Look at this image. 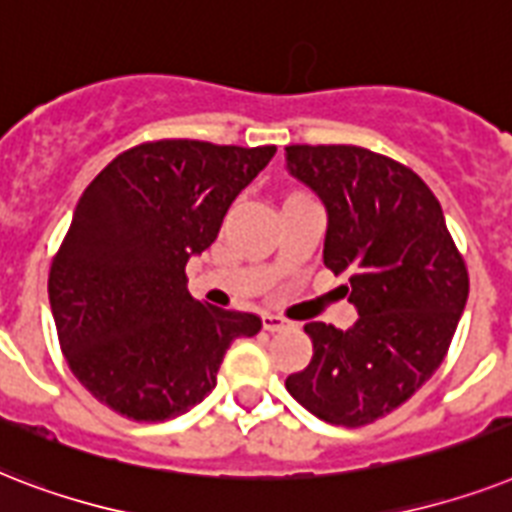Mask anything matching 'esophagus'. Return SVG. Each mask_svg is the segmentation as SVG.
Wrapping results in <instances>:
<instances>
[{
  "mask_svg": "<svg viewBox=\"0 0 512 512\" xmlns=\"http://www.w3.org/2000/svg\"><path fill=\"white\" fill-rule=\"evenodd\" d=\"M261 322H264V330H269V333H277V330H285V327L290 325L285 317H280V314H264L261 317Z\"/></svg>",
  "mask_w": 512,
  "mask_h": 512,
  "instance_id": "esophagus-1",
  "label": "esophagus"
}]
</instances>
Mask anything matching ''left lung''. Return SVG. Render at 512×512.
Returning a JSON list of instances; mask_svg holds the SVG:
<instances>
[{"instance_id":"obj_1","label":"left lung","mask_w":512,"mask_h":512,"mask_svg":"<svg viewBox=\"0 0 512 512\" xmlns=\"http://www.w3.org/2000/svg\"><path fill=\"white\" fill-rule=\"evenodd\" d=\"M285 166L327 211L325 267L349 275L359 320L306 322L312 362L285 380L325 423L394 412L439 370L468 301V269L436 195L402 163L357 145H288Z\"/></svg>"}]
</instances>
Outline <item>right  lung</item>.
Segmentation results:
<instances>
[{"label": "right lung", "mask_w": 512, "mask_h": 512, "mask_svg": "<svg viewBox=\"0 0 512 512\" xmlns=\"http://www.w3.org/2000/svg\"><path fill=\"white\" fill-rule=\"evenodd\" d=\"M275 145L145 142L92 179L49 269V306L68 367L129 420L177 418L203 402L230 343L261 320L195 301L185 267Z\"/></svg>", "instance_id": "1"}]
</instances>
